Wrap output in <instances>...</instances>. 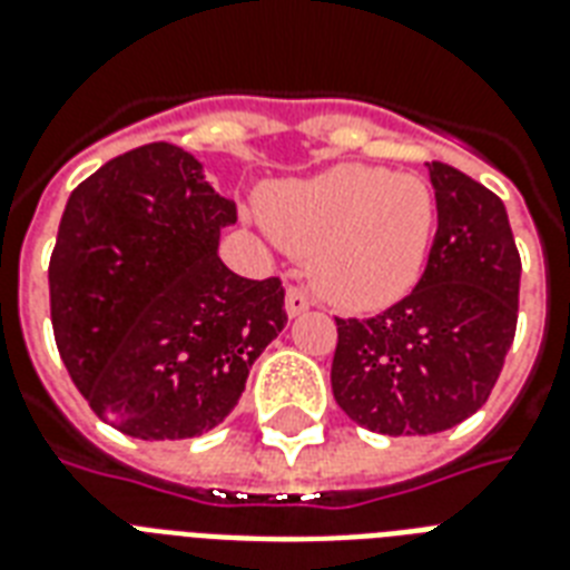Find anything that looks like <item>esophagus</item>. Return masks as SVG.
<instances>
[{
	"label": "esophagus",
	"instance_id": "obj_1",
	"mask_svg": "<svg viewBox=\"0 0 570 570\" xmlns=\"http://www.w3.org/2000/svg\"><path fill=\"white\" fill-rule=\"evenodd\" d=\"M306 309H309V297H306V291L288 288V294H285V312H288V318H297V315H303Z\"/></svg>",
	"mask_w": 570,
	"mask_h": 570
}]
</instances>
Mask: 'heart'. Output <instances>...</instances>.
I'll return each mask as SVG.
<instances>
[{"instance_id":"b5f03b06","label":"heart","mask_w":570,"mask_h":570,"mask_svg":"<svg viewBox=\"0 0 570 570\" xmlns=\"http://www.w3.org/2000/svg\"><path fill=\"white\" fill-rule=\"evenodd\" d=\"M264 225L309 261L321 297L348 312L384 309L423 276L435 234V195L417 174L336 165L261 195Z\"/></svg>"}]
</instances>
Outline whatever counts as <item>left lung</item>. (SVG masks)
Returning a JSON list of instances; mask_svg holds the SVG:
<instances>
[{
  "label": "left lung",
  "instance_id": "1",
  "mask_svg": "<svg viewBox=\"0 0 570 570\" xmlns=\"http://www.w3.org/2000/svg\"><path fill=\"white\" fill-rule=\"evenodd\" d=\"M439 228L421 282L372 318H336L331 384L351 421L382 435H432L490 400L517 333L520 252L504 204L432 161Z\"/></svg>",
  "mask_w": 570,
  "mask_h": 570
}]
</instances>
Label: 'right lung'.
Here are the masks:
<instances>
[{
    "label": "right lung",
    "mask_w": 570,
    "mask_h": 570,
    "mask_svg": "<svg viewBox=\"0 0 570 570\" xmlns=\"http://www.w3.org/2000/svg\"><path fill=\"white\" fill-rule=\"evenodd\" d=\"M237 204L174 144H147L71 191L50 255L59 357L89 409L131 439H195L246 391L285 327V288L219 258Z\"/></svg>",
    "instance_id": "obj_1"
}]
</instances>
